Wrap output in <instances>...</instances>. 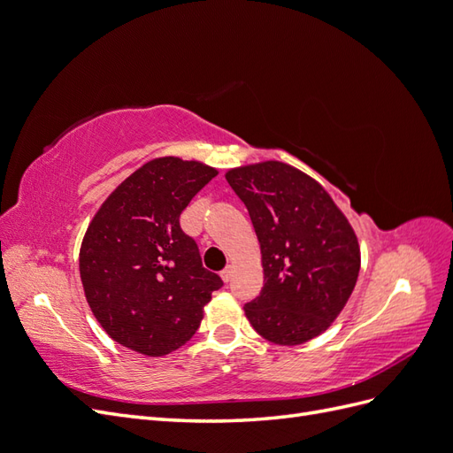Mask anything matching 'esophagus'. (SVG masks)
<instances>
[{
    "instance_id": "34e87169",
    "label": "esophagus",
    "mask_w": 453,
    "mask_h": 453,
    "mask_svg": "<svg viewBox=\"0 0 453 453\" xmlns=\"http://www.w3.org/2000/svg\"><path fill=\"white\" fill-rule=\"evenodd\" d=\"M232 272H234V266L232 265H228L223 272H221V280L226 283V281H230V278H232Z\"/></svg>"
}]
</instances>
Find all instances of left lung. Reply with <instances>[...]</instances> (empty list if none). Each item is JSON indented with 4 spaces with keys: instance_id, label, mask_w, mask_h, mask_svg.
Masks as SVG:
<instances>
[{
    "instance_id": "8db88e82",
    "label": "left lung",
    "mask_w": 453,
    "mask_h": 453,
    "mask_svg": "<svg viewBox=\"0 0 453 453\" xmlns=\"http://www.w3.org/2000/svg\"><path fill=\"white\" fill-rule=\"evenodd\" d=\"M228 185L250 211L265 287L243 306L265 340L300 346L344 310L361 270L359 240L319 181L291 164L265 160L230 168Z\"/></svg>"
}]
</instances>
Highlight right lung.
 I'll list each match as a JSON object with an SVG mask.
<instances>
[{
    "instance_id": "add662e5",
    "label": "right lung",
    "mask_w": 453,
    "mask_h": 453,
    "mask_svg": "<svg viewBox=\"0 0 453 453\" xmlns=\"http://www.w3.org/2000/svg\"><path fill=\"white\" fill-rule=\"evenodd\" d=\"M217 173L198 160L153 158L92 217L79 273L94 318L120 346L162 357L195 336L223 281L202 266L180 215Z\"/></svg>"
}]
</instances>
